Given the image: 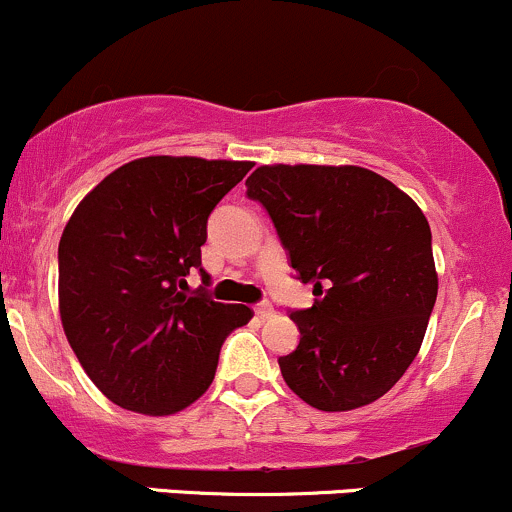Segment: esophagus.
<instances>
[{"instance_id":"esophagus-1","label":"esophagus","mask_w":512,"mask_h":512,"mask_svg":"<svg viewBox=\"0 0 512 512\" xmlns=\"http://www.w3.org/2000/svg\"><path fill=\"white\" fill-rule=\"evenodd\" d=\"M254 310H256V315L261 317V320H268V317H273V305H271V302H258Z\"/></svg>"}]
</instances>
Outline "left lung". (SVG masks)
Returning <instances> with one entry per match:
<instances>
[{"mask_svg": "<svg viewBox=\"0 0 512 512\" xmlns=\"http://www.w3.org/2000/svg\"><path fill=\"white\" fill-rule=\"evenodd\" d=\"M246 195L266 207L315 305L290 312L300 344L285 383L324 412L364 408L400 381L437 300L432 232L412 197L359 166H261Z\"/></svg>", "mask_w": 512, "mask_h": 512, "instance_id": "obj_1", "label": "left lung"}]
</instances>
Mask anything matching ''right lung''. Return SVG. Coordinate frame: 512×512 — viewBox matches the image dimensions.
<instances>
[{"mask_svg":"<svg viewBox=\"0 0 512 512\" xmlns=\"http://www.w3.org/2000/svg\"><path fill=\"white\" fill-rule=\"evenodd\" d=\"M254 163L136 158L85 195L58 246L65 337L119 408L173 415L214 381L219 349L251 320L246 305L185 293L217 202Z\"/></svg>","mask_w":512,"mask_h":512,"instance_id":"right-lung-1","label":"right lung"}]
</instances>
